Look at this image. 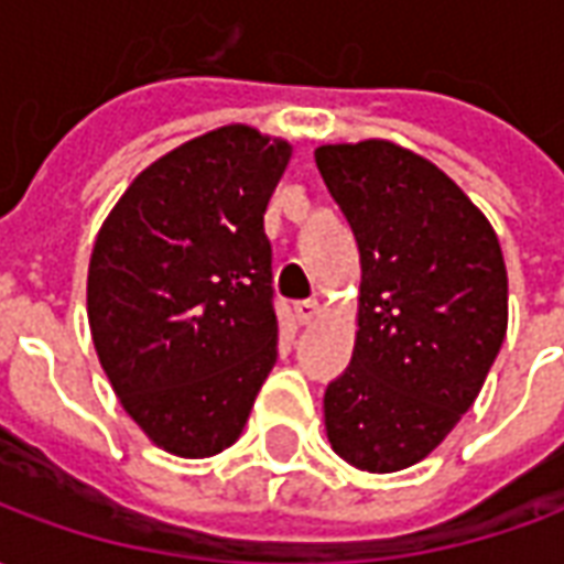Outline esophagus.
Segmentation results:
<instances>
[{
	"instance_id": "esophagus-1",
	"label": "esophagus",
	"mask_w": 564,
	"mask_h": 564,
	"mask_svg": "<svg viewBox=\"0 0 564 564\" xmlns=\"http://www.w3.org/2000/svg\"><path fill=\"white\" fill-rule=\"evenodd\" d=\"M295 319L302 323V326H307V323H314V319L319 317V302H314V299H307V302H295Z\"/></svg>"
}]
</instances>
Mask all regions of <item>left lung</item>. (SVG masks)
<instances>
[{"label": "left lung", "mask_w": 564, "mask_h": 564, "mask_svg": "<svg viewBox=\"0 0 564 564\" xmlns=\"http://www.w3.org/2000/svg\"><path fill=\"white\" fill-rule=\"evenodd\" d=\"M314 160L359 245L354 359L323 414L356 468H411L453 432L508 335V269L484 210L435 162L392 141Z\"/></svg>", "instance_id": "1"}]
</instances>
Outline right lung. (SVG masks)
Listing matches in <instances>:
<instances>
[{
  "instance_id": "right-lung-1",
  "label": "right lung",
  "mask_w": 564,
  "mask_h": 564,
  "mask_svg": "<svg viewBox=\"0 0 564 564\" xmlns=\"http://www.w3.org/2000/svg\"><path fill=\"white\" fill-rule=\"evenodd\" d=\"M293 144L232 123L127 186L87 271L93 347L117 399L165 453L238 441L278 359L265 208Z\"/></svg>"
}]
</instances>
